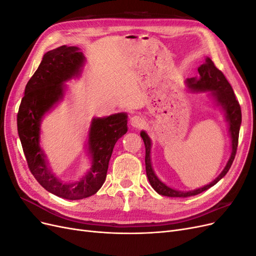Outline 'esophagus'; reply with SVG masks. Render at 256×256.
Wrapping results in <instances>:
<instances>
[{"label": "esophagus", "mask_w": 256, "mask_h": 256, "mask_svg": "<svg viewBox=\"0 0 256 256\" xmlns=\"http://www.w3.org/2000/svg\"><path fill=\"white\" fill-rule=\"evenodd\" d=\"M130 125L134 128H141L144 125V120L138 115H134L130 118Z\"/></svg>", "instance_id": "esophagus-1"}]
</instances>
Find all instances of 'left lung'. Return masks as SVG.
Returning <instances> with one entry per match:
<instances>
[{"label":"left lung","instance_id":"1","mask_svg":"<svg viewBox=\"0 0 256 256\" xmlns=\"http://www.w3.org/2000/svg\"><path fill=\"white\" fill-rule=\"evenodd\" d=\"M198 76L194 78H190L186 80L187 88L194 92H208V96L210 97L216 106H220L223 111L224 118L228 122V134L230 138V154L226 162V166L222 170V172L218 175V177L209 182L208 184L203 186V187L190 190V191H182L177 190L172 187H170L166 182H162L160 178L154 173L152 164V140L146 134V131H141V136L145 144V166H146V175L148 178L150 184L154 190L160 196H170V198H189L196 196L198 193L203 192L209 188H212L220 180L226 176L228 172V170L233 164L237 145H238V136H239V129L242 125V110L240 106L236 100L234 90L232 88L230 84L226 80L224 74L216 68L214 64V62L206 58L204 63L198 67Z\"/></svg>","mask_w":256,"mask_h":256}]
</instances>
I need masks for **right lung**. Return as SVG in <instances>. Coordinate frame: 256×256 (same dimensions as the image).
<instances>
[{
  "mask_svg": "<svg viewBox=\"0 0 256 256\" xmlns=\"http://www.w3.org/2000/svg\"><path fill=\"white\" fill-rule=\"evenodd\" d=\"M86 58L78 47L62 46L44 53L40 65L28 82L17 116L18 134L30 173L52 194L66 200L88 198L104 184L115 143L127 132L128 115L115 113L90 122L85 143L90 168L80 180L63 182L53 173L40 146L44 115L66 95V82L81 76Z\"/></svg>",
  "mask_w": 256,
  "mask_h": 256,
  "instance_id": "right-lung-1",
  "label": "right lung"
}]
</instances>
